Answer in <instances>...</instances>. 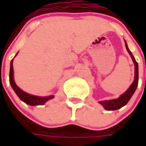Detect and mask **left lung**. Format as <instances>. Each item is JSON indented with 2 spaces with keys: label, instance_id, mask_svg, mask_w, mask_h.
I'll return each mask as SVG.
<instances>
[{
  "label": "left lung",
  "instance_id": "left-lung-1",
  "mask_svg": "<svg viewBox=\"0 0 146 146\" xmlns=\"http://www.w3.org/2000/svg\"><path fill=\"white\" fill-rule=\"evenodd\" d=\"M125 46H126L127 50L130 54L132 61L134 62V65H135V79H134V81L132 84V85L129 87V88L123 95H121L119 98L114 99V100H110V101H102L99 102L100 104H102L104 106V108L107 110H115L119 109L121 107H123V106L127 105L128 101L132 98L133 93H135L138 85V64L137 61L134 58L133 55L131 53V51L127 48L126 42H125Z\"/></svg>",
  "mask_w": 146,
  "mask_h": 146
}]
</instances>
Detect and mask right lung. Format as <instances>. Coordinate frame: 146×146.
Here are the masks:
<instances>
[{
	"mask_svg": "<svg viewBox=\"0 0 146 146\" xmlns=\"http://www.w3.org/2000/svg\"><path fill=\"white\" fill-rule=\"evenodd\" d=\"M14 69H13V60L10 62V70H9V83L12 88L14 89L15 93L18 95V97L20 98L21 101L24 102L25 103L28 104L30 106H38V105H43L47 101L52 99L54 97L53 96H48V97H37V96H33L31 94L23 92L17 86L14 80Z\"/></svg>",
	"mask_w": 146,
	"mask_h": 146,
	"instance_id": "obj_1",
	"label": "right lung"
}]
</instances>
